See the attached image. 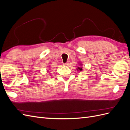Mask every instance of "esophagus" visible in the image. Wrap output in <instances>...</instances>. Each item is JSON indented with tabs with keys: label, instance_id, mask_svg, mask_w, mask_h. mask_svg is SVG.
<instances>
[{
	"label": "esophagus",
	"instance_id": "esophagus-1",
	"mask_svg": "<svg viewBox=\"0 0 130 130\" xmlns=\"http://www.w3.org/2000/svg\"><path fill=\"white\" fill-rule=\"evenodd\" d=\"M69 64V63L68 62H67V63H63V66H68Z\"/></svg>",
	"mask_w": 130,
	"mask_h": 130
}]
</instances>
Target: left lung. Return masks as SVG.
Segmentation results:
<instances>
[{
  "label": "left lung",
  "mask_w": 130,
  "mask_h": 130,
  "mask_svg": "<svg viewBox=\"0 0 130 130\" xmlns=\"http://www.w3.org/2000/svg\"><path fill=\"white\" fill-rule=\"evenodd\" d=\"M77 69L78 70H80V71H81V70H82V67H78Z\"/></svg>",
  "instance_id": "8db88e82"
}]
</instances>
